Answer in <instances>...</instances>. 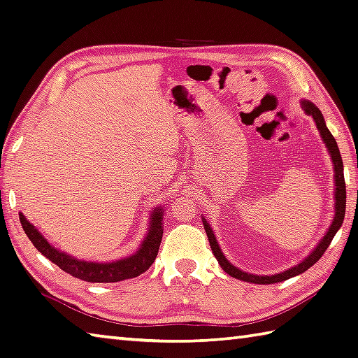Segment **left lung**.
I'll return each mask as SVG.
<instances>
[{"mask_svg":"<svg viewBox=\"0 0 358 358\" xmlns=\"http://www.w3.org/2000/svg\"><path fill=\"white\" fill-rule=\"evenodd\" d=\"M303 109L304 113L308 115H312V119L315 120V125L320 131V136H322L323 142L326 145L327 151H329L331 159H332V164H334V180H335V215H334V221L331 224L329 230L326 231V235L323 236V239L320 241L318 245L313 249V252L309 255L308 258L303 259L300 264H296L294 267H290L289 271H284L281 273H276V275H252V273H247L239 271L238 267H235L231 264V262L224 257V253L221 250L220 244H217L216 236L213 230L208 225V222L206 221V217H202V222H203V229H206V233L208 236L210 241V247L211 250H213L215 258L220 262V266L224 268V272H227L230 276L236 280H243L245 282H253V284H273V282H281V281H286L292 276H296L303 272L308 271L310 268L315 262L323 257V253L327 250V247L332 243V239L335 236V233L338 231V229L341 227L343 220H345V211H346V184H345V174H343V160L340 156V150H338V145L337 141H335L334 136L331 134V131L327 129L326 127V122L323 119V114L320 109L310 103L309 100H303Z\"/></svg>","mask_w":358,"mask_h":358,"instance_id":"8db88e82","label":"left lung"}]
</instances>
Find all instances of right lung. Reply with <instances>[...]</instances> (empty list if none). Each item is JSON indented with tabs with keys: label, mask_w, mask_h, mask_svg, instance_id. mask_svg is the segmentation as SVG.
Masks as SVG:
<instances>
[{
	"label": "right lung",
	"mask_w": 358,
	"mask_h": 358,
	"mask_svg": "<svg viewBox=\"0 0 358 358\" xmlns=\"http://www.w3.org/2000/svg\"><path fill=\"white\" fill-rule=\"evenodd\" d=\"M162 216L164 211L160 207L152 210L150 216L148 233L141 247H138V250L128 258L113 262H90L69 257L68 253L50 245L45 236L38 231V229H35V225L26 220L23 213H20V222L23 225L27 238L35 245V249L41 255H45L49 261H52L62 271L87 282H117L128 278H136V276L147 272L152 262H155L164 235Z\"/></svg>",
	"instance_id": "right-lung-1"
}]
</instances>
